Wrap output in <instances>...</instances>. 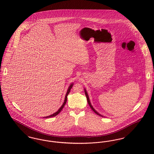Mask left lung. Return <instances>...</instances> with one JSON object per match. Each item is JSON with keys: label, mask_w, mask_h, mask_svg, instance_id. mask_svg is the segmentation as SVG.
Returning a JSON list of instances; mask_svg holds the SVG:
<instances>
[{"label": "left lung", "mask_w": 154, "mask_h": 154, "mask_svg": "<svg viewBox=\"0 0 154 154\" xmlns=\"http://www.w3.org/2000/svg\"><path fill=\"white\" fill-rule=\"evenodd\" d=\"M85 95H86V97H87V102H88V104H89V106H90V107L91 108V109L93 110L95 112L96 114H97V115H98V116H102H102H101L100 114H99L96 111L94 108H93V107L92 106V105L91 104V103H90V101H89V97H88V94H87V91H85Z\"/></svg>", "instance_id": "left-lung-1"}]
</instances>
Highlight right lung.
Instances as JSON below:
<instances>
[{"label": "right lung", "mask_w": 154, "mask_h": 154, "mask_svg": "<svg viewBox=\"0 0 154 154\" xmlns=\"http://www.w3.org/2000/svg\"><path fill=\"white\" fill-rule=\"evenodd\" d=\"M72 87H73V84H71L70 85V87H69V88L68 89V90H67V93H66V96H65V101H64V103H63V104H62V106H61V107L59 109L58 111H57L56 112H55L54 114H52L51 116H48V117H45V118H50L52 117H55V116H57L58 114L59 113L62 111V110L63 109V108L64 107V106H65V104L66 103V102H67V95H69V92H70V89H71V88H72Z\"/></svg>", "instance_id": "obj_1"}]
</instances>
